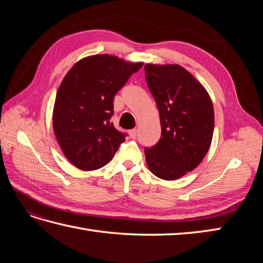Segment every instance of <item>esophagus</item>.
Instances as JSON below:
<instances>
[{
    "label": "esophagus",
    "mask_w": 263,
    "mask_h": 263,
    "mask_svg": "<svg viewBox=\"0 0 263 263\" xmlns=\"http://www.w3.org/2000/svg\"><path fill=\"white\" fill-rule=\"evenodd\" d=\"M137 132H138V130L137 128H132V130H130V136H131V138H136L137 137Z\"/></svg>",
    "instance_id": "1"
}]
</instances>
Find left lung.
<instances>
[{
  "label": "left lung",
  "instance_id": "obj_1",
  "mask_svg": "<svg viewBox=\"0 0 263 263\" xmlns=\"http://www.w3.org/2000/svg\"><path fill=\"white\" fill-rule=\"evenodd\" d=\"M146 81L157 104L161 137L144 149L154 175L174 181L193 171L208 153L215 114L209 93L178 64H146Z\"/></svg>",
  "mask_w": 263,
  "mask_h": 263
}]
</instances>
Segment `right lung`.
<instances>
[{
    "mask_svg": "<svg viewBox=\"0 0 263 263\" xmlns=\"http://www.w3.org/2000/svg\"><path fill=\"white\" fill-rule=\"evenodd\" d=\"M142 65L108 54L92 55L77 62L61 82L53 128L64 156L79 170L108 164L125 141V133L109 122L114 97Z\"/></svg>",
    "mask_w": 263,
    "mask_h": 263,
    "instance_id": "add662e5",
    "label": "right lung"
}]
</instances>
